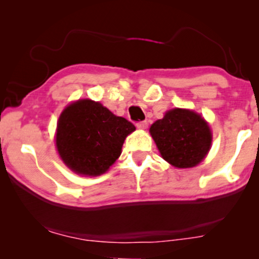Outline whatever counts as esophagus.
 I'll return each mask as SVG.
<instances>
[{
	"mask_svg": "<svg viewBox=\"0 0 259 259\" xmlns=\"http://www.w3.org/2000/svg\"><path fill=\"white\" fill-rule=\"evenodd\" d=\"M137 127L139 130H145L147 127V121H140V122H138L137 123Z\"/></svg>",
	"mask_w": 259,
	"mask_h": 259,
	"instance_id": "1",
	"label": "esophagus"
}]
</instances>
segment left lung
<instances>
[{"instance_id": "8db88e82", "label": "left lung", "mask_w": 259, "mask_h": 259, "mask_svg": "<svg viewBox=\"0 0 259 259\" xmlns=\"http://www.w3.org/2000/svg\"><path fill=\"white\" fill-rule=\"evenodd\" d=\"M150 133L161 157L178 168L194 167L211 147L212 134L200 114L175 108L151 126Z\"/></svg>"}]
</instances>
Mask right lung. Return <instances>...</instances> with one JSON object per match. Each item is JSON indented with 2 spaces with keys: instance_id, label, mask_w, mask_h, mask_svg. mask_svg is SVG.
I'll return each instance as SVG.
<instances>
[{
  "instance_id": "right-lung-1",
  "label": "right lung",
  "mask_w": 259,
  "mask_h": 259,
  "mask_svg": "<svg viewBox=\"0 0 259 259\" xmlns=\"http://www.w3.org/2000/svg\"><path fill=\"white\" fill-rule=\"evenodd\" d=\"M136 131L132 122L116 116L90 99L67 106L56 127V148L73 172L100 176L121 154L126 137Z\"/></svg>"
}]
</instances>
